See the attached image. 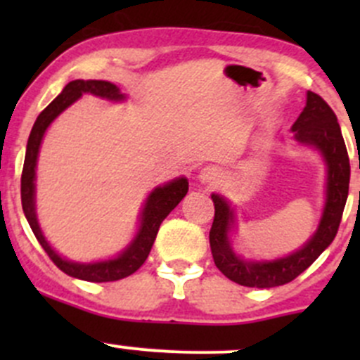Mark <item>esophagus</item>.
<instances>
[{"label": "esophagus", "mask_w": 360, "mask_h": 360, "mask_svg": "<svg viewBox=\"0 0 360 360\" xmlns=\"http://www.w3.org/2000/svg\"><path fill=\"white\" fill-rule=\"evenodd\" d=\"M219 179H221V172L217 167L207 165L203 167L200 172H198V181H200L202 184H212V183H217Z\"/></svg>", "instance_id": "34e87169"}]
</instances>
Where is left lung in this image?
I'll use <instances>...</instances> for the list:
<instances>
[{"instance_id":"obj_1","label":"left lung","mask_w":360,"mask_h":360,"mask_svg":"<svg viewBox=\"0 0 360 360\" xmlns=\"http://www.w3.org/2000/svg\"><path fill=\"white\" fill-rule=\"evenodd\" d=\"M291 132L300 146L314 148L319 151L326 165V198L321 221L314 235L300 249L275 259L257 261L242 257L231 245V231L237 228L235 209L223 195H210L214 202V223L209 240L214 263L230 281L245 288H277L303 274L335 240L341 214L347 203L350 162L340 123L328 103L321 96L308 90L307 106L294 122Z\"/></svg>"}]
</instances>
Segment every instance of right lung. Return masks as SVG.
Here are the masks:
<instances>
[{"label": "right lung", "mask_w": 360, "mask_h": 360, "mask_svg": "<svg viewBox=\"0 0 360 360\" xmlns=\"http://www.w3.org/2000/svg\"><path fill=\"white\" fill-rule=\"evenodd\" d=\"M83 94L101 97V99L111 101V103H123L127 99L125 94L120 92L118 86L111 82H104V79H75V82H69L63 89V92L39 112L34 125H32L27 139V148H25L20 197H22L25 219H27L32 233L38 238L39 245L49 254L50 259L57 264V268H60L69 277L79 278V281L112 282L129 277L143 266L148 254L153 248L162 221L169 216L170 210L176 209L177 203L186 197L188 179L186 177H176V179L160 184L155 190H151L139 214V228H137L136 235L127 244V248L120 250L115 257L82 263V261H71L60 256L45 238L38 223V216H36V165H38L41 141L49 127L52 125V122L60 112L66 111L71 104H75Z\"/></svg>", "instance_id": "obj_1"}]
</instances>
